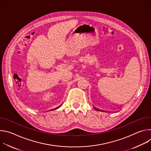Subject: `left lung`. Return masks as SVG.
I'll return each mask as SVG.
<instances>
[{
  "label": "left lung",
  "instance_id": "1",
  "mask_svg": "<svg viewBox=\"0 0 151 151\" xmlns=\"http://www.w3.org/2000/svg\"><path fill=\"white\" fill-rule=\"evenodd\" d=\"M94 109H96V110H97V111H101V110H100V109H96V107H94Z\"/></svg>",
  "mask_w": 151,
  "mask_h": 151
}]
</instances>
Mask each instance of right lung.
I'll return each mask as SVG.
<instances>
[{"label": "right lung", "instance_id": "right-lung-1", "mask_svg": "<svg viewBox=\"0 0 151 151\" xmlns=\"http://www.w3.org/2000/svg\"><path fill=\"white\" fill-rule=\"evenodd\" d=\"M57 108H55V109H57Z\"/></svg>", "mask_w": 151, "mask_h": 151}]
</instances>
